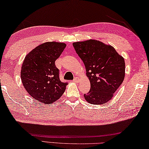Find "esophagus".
<instances>
[{"instance_id":"esophagus-1","label":"esophagus","mask_w":149,"mask_h":149,"mask_svg":"<svg viewBox=\"0 0 149 149\" xmlns=\"http://www.w3.org/2000/svg\"><path fill=\"white\" fill-rule=\"evenodd\" d=\"M73 81H74V82H75V83H78L79 78H74Z\"/></svg>"}]
</instances>
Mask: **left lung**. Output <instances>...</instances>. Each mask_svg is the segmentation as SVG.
<instances>
[{
    "instance_id": "obj_1",
    "label": "left lung",
    "mask_w": 149,
    "mask_h": 149,
    "mask_svg": "<svg viewBox=\"0 0 149 149\" xmlns=\"http://www.w3.org/2000/svg\"><path fill=\"white\" fill-rule=\"evenodd\" d=\"M72 45L82 60L91 83L90 91L84 94L85 99L91 104H106L113 98L125 78L123 57L112 45L94 39Z\"/></svg>"
}]
</instances>
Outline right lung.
Returning a JSON list of instances; mask_svg holds the SVG:
<instances>
[{
	"label": "right lung",
	"mask_w": 149,
	"mask_h": 149,
	"mask_svg": "<svg viewBox=\"0 0 149 149\" xmlns=\"http://www.w3.org/2000/svg\"><path fill=\"white\" fill-rule=\"evenodd\" d=\"M65 46L63 42H45L32 49L24 60L20 78L24 89L42 104H53L65 92L68 84L60 80L54 63Z\"/></svg>",
	"instance_id": "right-lung-1"
}]
</instances>
